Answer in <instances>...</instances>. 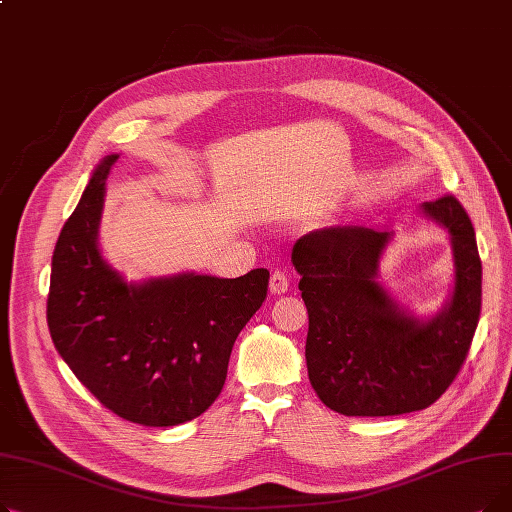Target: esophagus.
Returning a JSON list of instances; mask_svg holds the SVG:
<instances>
[{
    "label": "esophagus",
    "instance_id": "obj_1",
    "mask_svg": "<svg viewBox=\"0 0 512 512\" xmlns=\"http://www.w3.org/2000/svg\"><path fill=\"white\" fill-rule=\"evenodd\" d=\"M290 286V280H288V274L282 272V270H276L270 278V292L272 294H284Z\"/></svg>",
    "mask_w": 512,
    "mask_h": 512
}]
</instances>
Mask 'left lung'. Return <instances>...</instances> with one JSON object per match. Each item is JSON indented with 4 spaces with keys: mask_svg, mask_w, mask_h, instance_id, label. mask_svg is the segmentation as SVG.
Segmentation results:
<instances>
[{
    "mask_svg": "<svg viewBox=\"0 0 512 512\" xmlns=\"http://www.w3.org/2000/svg\"><path fill=\"white\" fill-rule=\"evenodd\" d=\"M427 220L450 234L454 288L421 321L378 282L390 232L332 226L301 236L292 265L309 311L305 359L319 400L346 417L427 409L459 375L481 311V259L465 207L452 195L425 201Z\"/></svg>",
    "mask_w": 512,
    "mask_h": 512,
    "instance_id": "8db88e82",
    "label": "left lung"
}]
</instances>
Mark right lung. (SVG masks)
Returning a JSON list of instances; mask_svg holds the SVG:
<instances>
[{
  "instance_id": "right-lung-1",
  "label": "right lung",
  "mask_w": 512,
  "mask_h": 512,
  "mask_svg": "<svg viewBox=\"0 0 512 512\" xmlns=\"http://www.w3.org/2000/svg\"><path fill=\"white\" fill-rule=\"evenodd\" d=\"M118 157L101 159L60 232L47 326L60 357L105 409L147 427L180 425L220 396L234 340L263 305L270 272L128 284L97 245L105 180Z\"/></svg>"
}]
</instances>
